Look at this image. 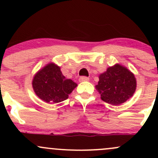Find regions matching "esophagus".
<instances>
[{
	"label": "esophagus",
	"instance_id": "esophagus-1",
	"mask_svg": "<svg viewBox=\"0 0 158 158\" xmlns=\"http://www.w3.org/2000/svg\"><path fill=\"white\" fill-rule=\"evenodd\" d=\"M89 80V78L87 77H81L79 78V81H87Z\"/></svg>",
	"mask_w": 158,
	"mask_h": 158
}]
</instances>
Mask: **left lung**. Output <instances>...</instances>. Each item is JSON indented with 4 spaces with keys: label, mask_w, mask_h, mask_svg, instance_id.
Returning <instances> with one entry per match:
<instances>
[{
    "label": "left lung",
    "mask_w": 158,
    "mask_h": 158,
    "mask_svg": "<svg viewBox=\"0 0 158 158\" xmlns=\"http://www.w3.org/2000/svg\"><path fill=\"white\" fill-rule=\"evenodd\" d=\"M96 88L104 102L118 106L126 102L133 96L137 81L131 71L125 67L115 64L99 75Z\"/></svg>",
    "instance_id": "obj_1"
}]
</instances>
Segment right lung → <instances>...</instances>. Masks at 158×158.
<instances>
[{
	"label": "right lung",
	"instance_id": "obj_1",
	"mask_svg": "<svg viewBox=\"0 0 158 158\" xmlns=\"http://www.w3.org/2000/svg\"><path fill=\"white\" fill-rule=\"evenodd\" d=\"M77 86L71 79H66L60 68L53 63L39 70L32 80L36 95L48 103H58L68 98V94Z\"/></svg>",
	"mask_w": 158,
	"mask_h": 158
}]
</instances>
